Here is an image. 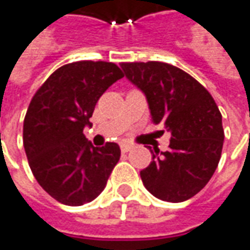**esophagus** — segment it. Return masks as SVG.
Here are the masks:
<instances>
[{"instance_id": "1", "label": "esophagus", "mask_w": 250, "mask_h": 250, "mask_svg": "<svg viewBox=\"0 0 250 250\" xmlns=\"http://www.w3.org/2000/svg\"><path fill=\"white\" fill-rule=\"evenodd\" d=\"M131 148H133V146H131L130 144H125V142H123V144L120 145V149H122V152H123V153L128 152L130 149H131Z\"/></svg>"}]
</instances>
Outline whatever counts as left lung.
I'll return each mask as SVG.
<instances>
[{
    "instance_id": "8db88e82",
    "label": "left lung",
    "mask_w": 250,
    "mask_h": 250,
    "mask_svg": "<svg viewBox=\"0 0 250 250\" xmlns=\"http://www.w3.org/2000/svg\"><path fill=\"white\" fill-rule=\"evenodd\" d=\"M122 69L145 95L153 123L171 134L168 151H151L142 183L158 199L184 202L209 183L219 165L224 142L219 108L202 84L176 66L134 62Z\"/></svg>"
}]
</instances>
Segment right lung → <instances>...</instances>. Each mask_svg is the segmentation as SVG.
Segmentation results:
<instances>
[{
	"instance_id": "1",
	"label": "right lung",
	"mask_w": 250,
	"mask_h": 250,
	"mask_svg": "<svg viewBox=\"0 0 250 250\" xmlns=\"http://www.w3.org/2000/svg\"><path fill=\"white\" fill-rule=\"evenodd\" d=\"M123 77L110 62L82 61L51 74L31 99L23 122V145L33 174L58 202L82 206L106 187L120 159L116 142L98 148L83 130L101 95Z\"/></svg>"
}]
</instances>
